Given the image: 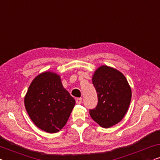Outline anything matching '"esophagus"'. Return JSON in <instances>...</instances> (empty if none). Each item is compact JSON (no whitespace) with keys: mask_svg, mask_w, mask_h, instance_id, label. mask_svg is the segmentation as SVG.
<instances>
[{"mask_svg":"<svg viewBox=\"0 0 160 160\" xmlns=\"http://www.w3.org/2000/svg\"><path fill=\"white\" fill-rule=\"evenodd\" d=\"M76 102L77 104H81L82 102V98H78L76 100Z\"/></svg>","mask_w":160,"mask_h":160,"instance_id":"obj_1","label":"esophagus"}]
</instances>
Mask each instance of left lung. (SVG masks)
<instances>
[{"mask_svg": "<svg viewBox=\"0 0 160 160\" xmlns=\"http://www.w3.org/2000/svg\"><path fill=\"white\" fill-rule=\"evenodd\" d=\"M92 84L98 102L89 110L92 119L104 128L121 121L130 106L132 91L123 73L113 68L102 65L95 71Z\"/></svg>", "mask_w": 160, "mask_h": 160, "instance_id": "1", "label": "left lung"}]
</instances>
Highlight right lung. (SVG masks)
<instances>
[{"label":"right lung","mask_w":160,"mask_h":160,"mask_svg":"<svg viewBox=\"0 0 160 160\" xmlns=\"http://www.w3.org/2000/svg\"><path fill=\"white\" fill-rule=\"evenodd\" d=\"M75 104L60 76L51 71L37 76L25 97L26 111L32 122L49 133L58 132L65 125Z\"/></svg>","instance_id":"obj_1"}]
</instances>
